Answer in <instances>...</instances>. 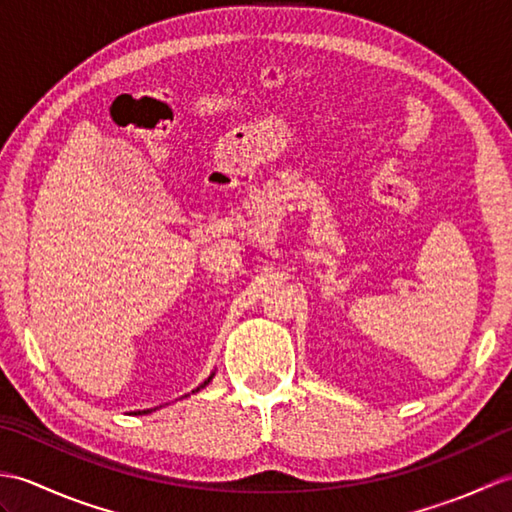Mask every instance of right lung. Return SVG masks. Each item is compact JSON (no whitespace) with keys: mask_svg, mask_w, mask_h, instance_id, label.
I'll list each match as a JSON object with an SVG mask.
<instances>
[{"mask_svg":"<svg viewBox=\"0 0 512 512\" xmlns=\"http://www.w3.org/2000/svg\"><path fill=\"white\" fill-rule=\"evenodd\" d=\"M209 380H211V376H209ZM209 380H204V385H209ZM204 385H200V387H204ZM200 387L195 389V391H200ZM138 413H140V411H138ZM143 413H147V411H143Z\"/></svg>","mask_w":512,"mask_h":512,"instance_id":"obj_1","label":"right lung"}]
</instances>
